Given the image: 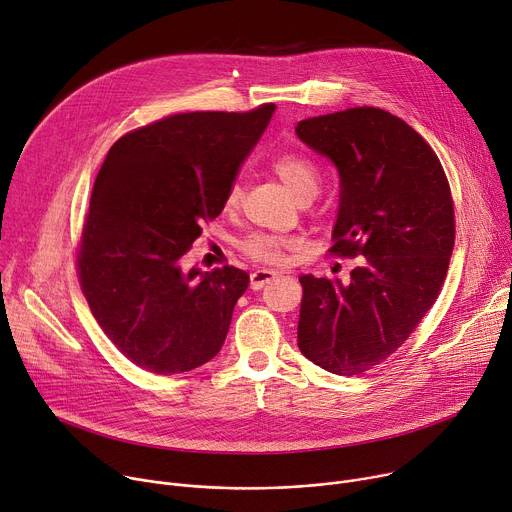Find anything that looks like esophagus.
I'll return each instance as SVG.
<instances>
[{
  "label": "esophagus",
  "instance_id": "obj_1",
  "mask_svg": "<svg viewBox=\"0 0 512 512\" xmlns=\"http://www.w3.org/2000/svg\"><path fill=\"white\" fill-rule=\"evenodd\" d=\"M277 273L271 269H257L251 273V290H261Z\"/></svg>",
  "mask_w": 512,
  "mask_h": 512
}]
</instances>
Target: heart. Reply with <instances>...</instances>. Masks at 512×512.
Segmentation results:
<instances>
[{
  "label": "heart",
  "instance_id": "heart-1",
  "mask_svg": "<svg viewBox=\"0 0 512 512\" xmlns=\"http://www.w3.org/2000/svg\"><path fill=\"white\" fill-rule=\"evenodd\" d=\"M273 173L284 181L286 188L300 200L304 196H314L318 190L320 173L316 163L296 151L280 153L271 161ZM243 198V185L235 181L224 196V206L230 210L235 208ZM292 247V239L282 235H271V232H251L239 245L241 253L263 265H282L286 261V251Z\"/></svg>",
  "mask_w": 512,
  "mask_h": 512
}]
</instances>
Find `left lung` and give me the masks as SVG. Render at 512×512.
<instances>
[{"label":"left lung","instance_id":"1","mask_svg":"<svg viewBox=\"0 0 512 512\" xmlns=\"http://www.w3.org/2000/svg\"><path fill=\"white\" fill-rule=\"evenodd\" d=\"M296 132L341 177L329 253L363 257L349 284L300 277L298 347L322 369L359 376L398 351L441 294L455 243L451 188L425 138L382 108L306 118Z\"/></svg>","mask_w":512,"mask_h":512}]
</instances>
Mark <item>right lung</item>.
<instances>
[{"label":"right lung","mask_w":512,"mask_h":512,"mask_svg":"<svg viewBox=\"0 0 512 512\" xmlns=\"http://www.w3.org/2000/svg\"><path fill=\"white\" fill-rule=\"evenodd\" d=\"M273 104L183 112L120 136L96 177L75 267L106 337L134 365L173 376L210 361L249 275L232 265L181 271L224 208Z\"/></svg>","instance_id":"add662e5"}]
</instances>
